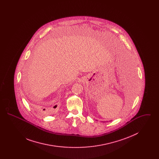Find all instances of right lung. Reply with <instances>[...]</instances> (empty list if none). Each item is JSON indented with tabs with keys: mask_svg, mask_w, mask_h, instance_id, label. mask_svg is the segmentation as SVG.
<instances>
[{
	"mask_svg": "<svg viewBox=\"0 0 159 159\" xmlns=\"http://www.w3.org/2000/svg\"><path fill=\"white\" fill-rule=\"evenodd\" d=\"M57 107V106H54V107H53V108H55ZM43 110H44V111H45V109L44 108V109H43Z\"/></svg>",
	"mask_w": 159,
	"mask_h": 159,
	"instance_id": "1",
	"label": "right lung"
}]
</instances>
